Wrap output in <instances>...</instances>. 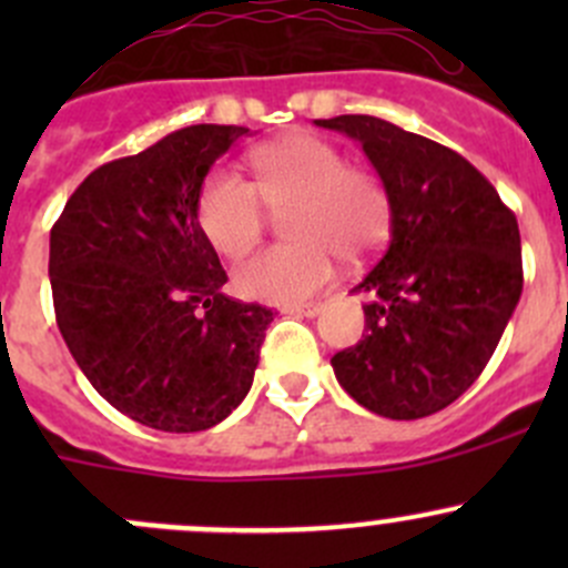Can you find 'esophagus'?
Segmentation results:
<instances>
[{"label": "esophagus", "instance_id": "obj_1", "mask_svg": "<svg viewBox=\"0 0 568 568\" xmlns=\"http://www.w3.org/2000/svg\"><path fill=\"white\" fill-rule=\"evenodd\" d=\"M283 313H291V316L313 318V316H318V313H321V302H305V305H291V307H285Z\"/></svg>", "mask_w": 568, "mask_h": 568}]
</instances>
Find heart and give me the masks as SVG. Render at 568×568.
I'll use <instances>...</instances> for the list:
<instances>
[{
    "label": "heart",
    "instance_id": "heart-1",
    "mask_svg": "<svg viewBox=\"0 0 568 568\" xmlns=\"http://www.w3.org/2000/svg\"><path fill=\"white\" fill-rule=\"evenodd\" d=\"M252 183L222 168L205 178L197 197L203 236L220 255L239 261L261 242L266 205L287 211L294 244L263 250L236 268L242 296L296 305L318 294L337 268L379 250L390 231V194L374 173L348 168L346 156L318 136H288L250 153Z\"/></svg>",
    "mask_w": 568,
    "mask_h": 568
}]
</instances>
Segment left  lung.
Masks as SVG:
<instances>
[{"label": "left lung", "mask_w": 568, "mask_h": 568, "mask_svg": "<svg viewBox=\"0 0 568 568\" xmlns=\"http://www.w3.org/2000/svg\"><path fill=\"white\" fill-rule=\"evenodd\" d=\"M316 125L357 140L390 194V242L354 288L371 294L363 341L337 352L332 371L376 415H434L478 379L517 311V216L439 142L371 114Z\"/></svg>", "instance_id": "8db88e82"}]
</instances>
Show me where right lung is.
Wrapping results in <instances>:
<instances>
[{
	"mask_svg": "<svg viewBox=\"0 0 568 568\" xmlns=\"http://www.w3.org/2000/svg\"><path fill=\"white\" fill-rule=\"evenodd\" d=\"M244 125L200 123L93 170L49 239L57 326L90 385L148 428L205 432L250 393L274 313L222 294L197 222L205 175Z\"/></svg>",
	"mask_w": 568,
	"mask_h": 568,
	"instance_id": "1",
	"label": "right lung"
}]
</instances>
